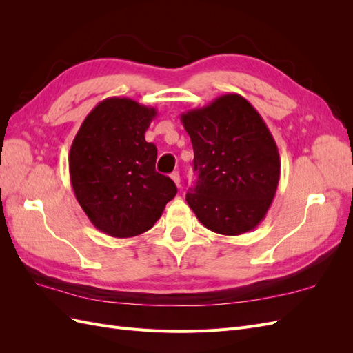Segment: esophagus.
Wrapping results in <instances>:
<instances>
[{
  "label": "esophagus",
  "instance_id": "34e87169",
  "mask_svg": "<svg viewBox=\"0 0 353 353\" xmlns=\"http://www.w3.org/2000/svg\"><path fill=\"white\" fill-rule=\"evenodd\" d=\"M170 178H172V181L176 184V187L179 188L181 187V176H179V174L176 172V170H175V172L170 174Z\"/></svg>",
  "mask_w": 353,
  "mask_h": 353
}]
</instances>
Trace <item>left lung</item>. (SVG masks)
<instances>
[{"label":"left lung","mask_w":353,"mask_h":353,"mask_svg":"<svg viewBox=\"0 0 353 353\" xmlns=\"http://www.w3.org/2000/svg\"><path fill=\"white\" fill-rule=\"evenodd\" d=\"M199 174L187 203L208 230L240 236L271 208L280 181V154L268 126L240 94H223L181 114Z\"/></svg>","instance_id":"8db88e82"}]
</instances>
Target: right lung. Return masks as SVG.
Segmentation results:
<instances>
[{
  "label": "right lung",
  "instance_id": "right-lung-1",
  "mask_svg": "<svg viewBox=\"0 0 353 353\" xmlns=\"http://www.w3.org/2000/svg\"><path fill=\"white\" fill-rule=\"evenodd\" d=\"M157 114L126 97L100 101L85 117L69 152L74 197L92 225L116 239L150 230L176 194L156 172L157 148L145 131Z\"/></svg>",
  "mask_w": 353,
  "mask_h": 353
}]
</instances>
